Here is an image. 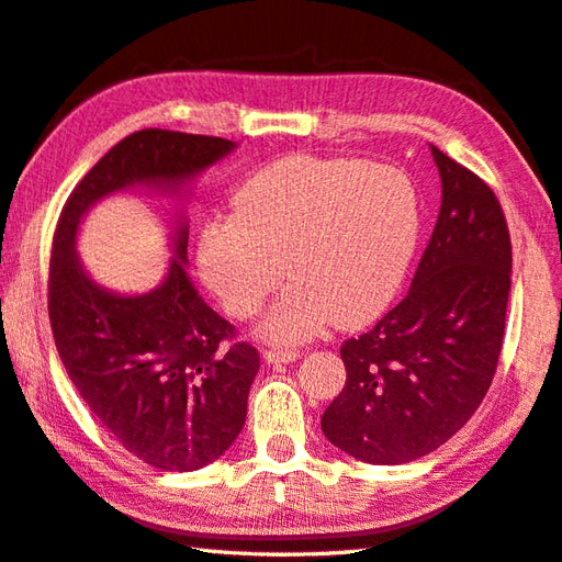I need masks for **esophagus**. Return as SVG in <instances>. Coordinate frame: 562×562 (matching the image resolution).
Returning a JSON list of instances; mask_svg holds the SVG:
<instances>
[{"label":"esophagus","mask_w":562,"mask_h":562,"mask_svg":"<svg viewBox=\"0 0 562 562\" xmlns=\"http://www.w3.org/2000/svg\"><path fill=\"white\" fill-rule=\"evenodd\" d=\"M262 358H266V362H270V366H280V362H292L300 358V350L296 348H266L262 350Z\"/></svg>","instance_id":"34e87169"}]
</instances>
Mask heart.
Listing matches in <instances>:
<instances>
[{
  "label": "heart",
  "mask_w": 562,
  "mask_h": 562,
  "mask_svg": "<svg viewBox=\"0 0 562 562\" xmlns=\"http://www.w3.org/2000/svg\"><path fill=\"white\" fill-rule=\"evenodd\" d=\"M419 231V192L400 168L292 156L238 187L231 216L204 224L196 260L238 318L258 314L288 272L294 282L262 331L302 340L328 322L353 328L375 318L400 292Z\"/></svg>",
  "instance_id": "1"
}]
</instances>
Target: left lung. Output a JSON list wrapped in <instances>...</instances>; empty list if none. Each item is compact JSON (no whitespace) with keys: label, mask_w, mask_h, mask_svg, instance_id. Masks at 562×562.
Here are the masks:
<instances>
[{"label":"left lung","mask_w":562,"mask_h":562,"mask_svg":"<svg viewBox=\"0 0 562 562\" xmlns=\"http://www.w3.org/2000/svg\"><path fill=\"white\" fill-rule=\"evenodd\" d=\"M441 212L404 300L340 346L346 384L324 436L362 463L428 456L477 412L497 372L512 290V240L497 194L431 146Z\"/></svg>","instance_id":"obj_1"}]
</instances>
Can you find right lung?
<instances>
[{
    "label": "right lung",
    "mask_w": 562,
    "mask_h": 562,
    "mask_svg": "<svg viewBox=\"0 0 562 562\" xmlns=\"http://www.w3.org/2000/svg\"><path fill=\"white\" fill-rule=\"evenodd\" d=\"M234 140L143 128L119 140L77 182L53 236L48 316L65 370L85 404L128 453L158 470L192 472L236 441L246 424L258 350L209 306L187 274V224L156 290L109 292L75 252L77 228L102 196L134 184L178 190Z\"/></svg>",
    "instance_id": "add662e5"
}]
</instances>
